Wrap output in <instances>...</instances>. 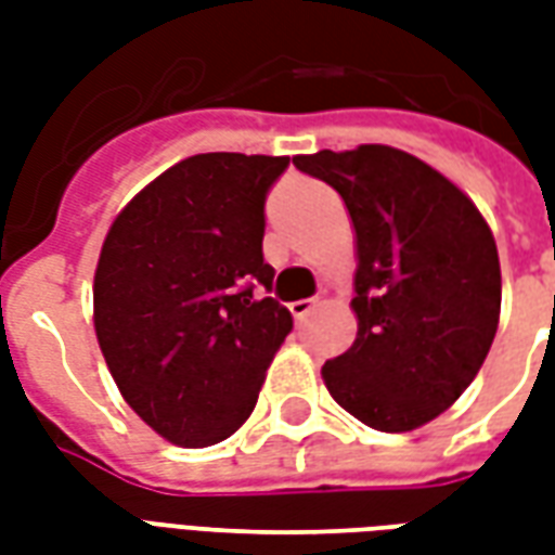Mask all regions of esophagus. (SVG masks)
<instances>
[{"label":"esophagus","mask_w":555,"mask_h":555,"mask_svg":"<svg viewBox=\"0 0 555 555\" xmlns=\"http://www.w3.org/2000/svg\"><path fill=\"white\" fill-rule=\"evenodd\" d=\"M314 306H318V300H297V302H291V314H294V318H297V321H306V318H309V314L314 312Z\"/></svg>","instance_id":"obj_1"}]
</instances>
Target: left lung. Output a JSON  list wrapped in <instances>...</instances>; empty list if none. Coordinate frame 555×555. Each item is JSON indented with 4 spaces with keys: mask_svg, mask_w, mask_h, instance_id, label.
Instances as JSON below:
<instances>
[{
    "mask_svg": "<svg viewBox=\"0 0 555 555\" xmlns=\"http://www.w3.org/2000/svg\"><path fill=\"white\" fill-rule=\"evenodd\" d=\"M294 166L330 183L357 231V341L324 362L350 416L386 434L422 428L464 396L500 324L488 222L449 178L389 145L318 151Z\"/></svg>",
    "mask_w": 555,
    "mask_h": 555,
    "instance_id": "left-lung-1",
    "label": "left lung"
}]
</instances>
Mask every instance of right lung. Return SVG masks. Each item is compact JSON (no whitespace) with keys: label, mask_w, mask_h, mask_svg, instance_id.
Listing matches in <instances>:
<instances>
[{"label":"right lung","mask_w":555,"mask_h":555,"mask_svg":"<svg viewBox=\"0 0 555 555\" xmlns=\"http://www.w3.org/2000/svg\"><path fill=\"white\" fill-rule=\"evenodd\" d=\"M288 157L195 154L115 217L94 270V333L137 416L175 446L241 428L291 333L264 261V198Z\"/></svg>","instance_id":"right-lung-1"}]
</instances>
